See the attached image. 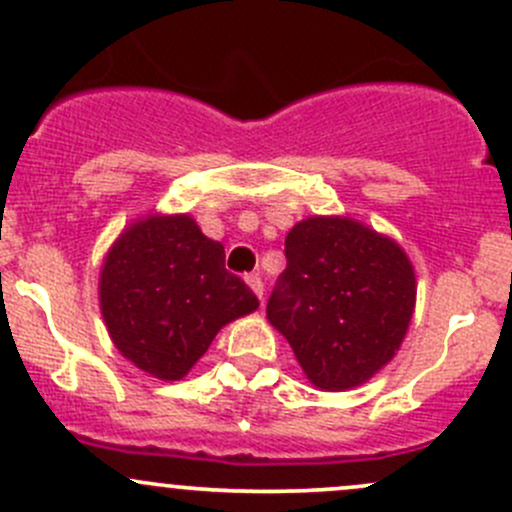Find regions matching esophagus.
Wrapping results in <instances>:
<instances>
[{"instance_id": "34e87169", "label": "esophagus", "mask_w": 512, "mask_h": 512, "mask_svg": "<svg viewBox=\"0 0 512 512\" xmlns=\"http://www.w3.org/2000/svg\"><path fill=\"white\" fill-rule=\"evenodd\" d=\"M245 282L250 284V289H252V292H255L257 297H260V301H262V294H265V282H262V277H260V274H255V272H252V274H247V277H245Z\"/></svg>"}]
</instances>
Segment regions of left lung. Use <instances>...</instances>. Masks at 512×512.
<instances>
[{
	"label": "left lung",
	"instance_id": "left-lung-1",
	"mask_svg": "<svg viewBox=\"0 0 512 512\" xmlns=\"http://www.w3.org/2000/svg\"><path fill=\"white\" fill-rule=\"evenodd\" d=\"M267 319L321 390L373 378L400 348L414 311L402 247L348 218H306L284 240Z\"/></svg>",
	"mask_w": 512,
	"mask_h": 512
}]
</instances>
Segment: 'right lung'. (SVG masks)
<instances>
[{
    "label": "right lung",
    "instance_id": "right-lung-1",
    "mask_svg": "<svg viewBox=\"0 0 512 512\" xmlns=\"http://www.w3.org/2000/svg\"><path fill=\"white\" fill-rule=\"evenodd\" d=\"M100 306L117 351L154 378L181 380L215 333L260 299L188 215H152L107 252Z\"/></svg>",
    "mask_w": 512,
    "mask_h": 512
}]
</instances>
